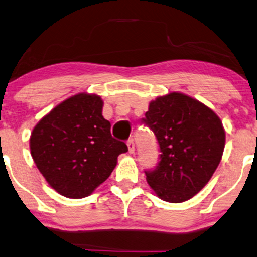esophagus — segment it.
I'll return each mask as SVG.
<instances>
[{
    "label": "esophagus",
    "instance_id": "1",
    "mask_svg": "<svg viewBox=\"0 0 257 257\" xmlns=\"http://www.w3.org/2000/svg\"><path fill=\"white\" fill-rule=\"evenodd\" d=\"M126 146H128V151L131 154H134L135 153V144L133 140H129L128 142H126Z\"/></svg>",
    "mask_w": 257,
    "mask_h": 257
}]
</instances>
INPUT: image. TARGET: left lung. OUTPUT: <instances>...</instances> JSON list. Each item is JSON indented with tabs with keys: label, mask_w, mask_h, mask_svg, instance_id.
Instances as JSON below:
<instances>
[{
	"label": "left lung",
	"mask_w": 257,
	"mask_h": 257,
	"mask_svg": "<svg viewBox=\"0 0 257 257\" xmlns=\"http://www.w3.org/2000/svg\"><path fill=\"white\" fill-rule=\"evenodd\" d=\"M157 136L160 162L146 179L168 203H183L199 192L218 167L225 131L217 113L196 98L170 92L152 100L142 119Z\"/></svg>",
	"instance_id": "1"
}]
</instances>
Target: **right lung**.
<instances>
[{"instance_id":"obj_1","label":"right lung","mask_w":257,"mask_h":257,"mask_svg":"<svg viewBox=\"0 0 257 257\" xmlns=\"http://www.w3.org/2000/svg\"><path fill=\"white\" fill-rule=\"evenodd\" d=\"M103 104L95 93H77L52 109L32 131V158L61 196H90L110 177L118 155L128 152L124 142L111 136V124L102 115Z\"/></svg>"}]
</instances>
